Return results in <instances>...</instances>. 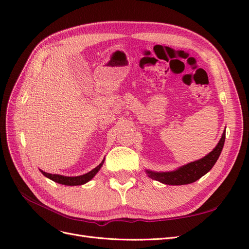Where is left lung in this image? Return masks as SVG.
<instances>
[{"mask_svg":"<svg viewBox=\"0 0 249 249\" xmlns=\"http://www.w3.org/2000/svg\"><path fill=\"white\" fill-rule=\"evenodd\" d=\"M225 140V130L222 134V136L218 142L216 147L209 153L207 156H205L201 159L194 161L191 163H188L184 166L178 168L177 170L173 171H167V172H156L145 170L148 177L153 179L158 180V182L166 184V185H187L191 184L193 182H196L202 176H205L208 173L217 162L218 158H219L221 150L223 148Z\"/></svg>","mask_w":249,"mask_h":249,"instance_id":"obj_1","label":"left lung"}]
</instances>
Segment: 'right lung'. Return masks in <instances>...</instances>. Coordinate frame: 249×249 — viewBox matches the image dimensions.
Segmentation results:
<instances>
[{
    "instance_id": "1",
    "label": "right lung",
    "mask_w": 249,
    "mask_h": 249,
    "mask_svg": "<svg viewBox=\"0 0 249 249\" xmlns=\"http://www.w3.org/2000/svg\"><path fill=\"white\" fill-rule=\"evenodd\" d=\"M105 159L102 161V163L100 165H97V166L92 169L91 171H89L85 175H82L79 177H64V176H60V175H52V173H48V172H44L41 169L40 172L44 177H47L48 178L54 180V182L58 183V184H62V185H66V186H79V185H83V184H86L87 182H89L90 179H91L99 170L101 169V167L103 166Z\"/></svg>"
}]
</instances>
